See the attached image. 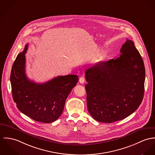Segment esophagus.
<instances>
[{"mask_svg": "<svg viewBox=\"0 0 155 155\" xmlns=\"http://www.w3.org/2000/svg\"><path fill=\"white\" fill-rule=\"evenodd\" d=\"M79 81L81 84H84V81H85V79L83 77H81L80 78H79Z\"/></svg>", "mask_w": 155, "mask_h": 155, "instance_id": "obj_1", "label": "esophagus"}]
</instances>
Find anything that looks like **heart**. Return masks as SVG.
Returning <instances> with one entry per match:
<instances>
[{
  "mask_svg": "<svg viewBox=\"0 0 155 155\" xmlns=\"http://www.w3.org/2000/svg\"><path fill=\"white\" fill-rule=\"evenodd\" d=\"M104 56V52L103 51H100L97 52V53L94 56L93 59V62L94 64H97L99 63L101 61H102V59Z\"/></svg>",
  "mask_w": 155,
  "mask_h": 155,
  "instance_id": "obj_1",
  "label": "heart"
}]
</instances>
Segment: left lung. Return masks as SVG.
<instances>
[{
    "label": "left lung",
    "instance_id": "left-lung-1",
    "mask_svg": "<svg viewBox=\"0 0 155 155\" xmlns=\"http://www.w3.org/2000/svg\"><path fill=\"white\" fill-rule=\"evenodd\" d=\"M116 59L100 62L85 73L88 112L101 122L127 118L141 103L144 92L145 68L133 41L127 39Z\"/></svg>",
    "mask_w": 155,
    "mask_h": 155
}]
</instances>
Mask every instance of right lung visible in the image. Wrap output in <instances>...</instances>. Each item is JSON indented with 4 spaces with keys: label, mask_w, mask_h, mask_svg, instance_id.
<instances>
[{
    "label": "right lung",
    "mask_w": 155,
    "mask_h": 155,
    "mask_svg": "<svg viewBox=\"0 0 155 155\" xmlns=\"http://www.w3.org/2000/svg\"><path fill=\"white\" fill-rule=\"evenodd\" d=\"M18 54L11 72L12 97L18 109L33 120L51 123L62 115L65 101L76 86V75L58 76L46 83L39 84L30 81L25 74V53Z\"/></svg>",
    "instance_id": "1"
}]
</instances>
